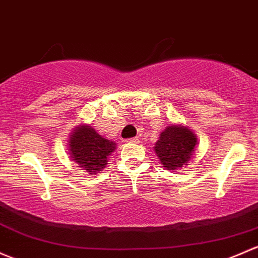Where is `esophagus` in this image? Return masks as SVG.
Here are the masks:
<instances>
[{
  "label": "esophagus",
  "mask_w": 258,
  "mask_h": 258,
  "mask_svg": "<svg viewBox=\"0 0 258 258\" xmlns=\"http://www.w3.org/2000/svg\"><path fill=\"white\" fill-rule=\"evenodd\" d=\"M127 143H138L140 142V140H138L137 137H134V138H128V140H126Z\"/></svg>",
  "instance_id": "esophagus-1"
}]
</instances>
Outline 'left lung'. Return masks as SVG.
<instances>
[{
	"label": "left lung",
	"instance_id": "8db88e82",
	"mask_svg": "<svg viewBox=\"0 0 258 258\" xmlns=\"http://www.w3.org/2000/svg\"><path fill=\"white\" fill-rule=\"evenodd\" d=\"M197 145V136L188 127L170 124L161 132L154 151L164 168L175 170L190 161Z\"/></svg>",
	"mask_w": 258,
	"mask_h": 258
}]
</instances>
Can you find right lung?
Segmentation results:
<instances>
[{
  "label": "right lung",
  "mask_w": 258,
  "mask_h": 258,
  "mask_svg": "<svg viewBox=\"0 0 258 258\" xmlns=\"http://www.w3.org/2000/svg\"><path fill=\"white\" fill-rule=\"evenodd\" d=\"M113 141L101 137L89 124H79L70 135V157L90 174L100 173L107 165V157L115 151Z\"/></svg>",
  "instance_id": "1"
}]
</instances>
